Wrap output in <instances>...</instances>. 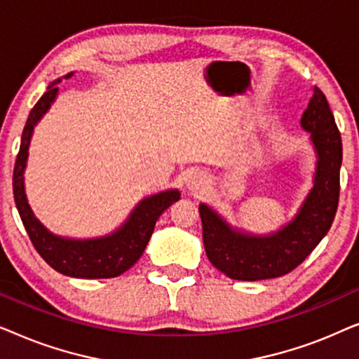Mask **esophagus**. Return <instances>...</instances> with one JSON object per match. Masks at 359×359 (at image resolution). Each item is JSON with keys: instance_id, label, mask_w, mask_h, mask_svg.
Returning <instances> with one entry per match:
<instances>
[{"instance_id": "obj_1", "label": "esophagus", "mask_w": 359, "mask_h": 359, "mask_svg": "<svg viewBox=\"0 0 359 359\" xmlns=\"http://www.w3.org/2000/svg\"><path fill=\"white\" fill-rule=\"evenodd\" d=\"M209 186V178L204 171H196L189 176L188 180V189L193 194H203Z\"/></svg>"}]
</instances>
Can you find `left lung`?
Here are the masks:
<instances>
[{
  "label": "left lung",
  "mask_w": 359,
  "mask_h": 359,
  "mask_svg": "<svg viewBox=\"0 0 359 359\" xmlns=\"http://www.w3.org/2000/svg\"><path fill=\"white\" fill-rule=\"evenodd\" d=\"M301 127L309 134L316 155L312 188L297 212L281 227L257 233L230 224L212 205L199 204L205 255L225 276L238 281L284 276L301 264L330 230L340 194L343 149L335 117L317 86L301 117Z\"/></svg>",
  "instance_id": "8db88e82"
}]
</instances>
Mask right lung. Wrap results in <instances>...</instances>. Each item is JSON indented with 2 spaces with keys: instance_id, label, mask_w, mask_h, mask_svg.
I'll use <instances>...</instances> for the list:
<instances>
[{
  "instance_id": "add662e5",
  "label": "right lung",
  "mask_w": 359,
  "mask_h": 359,
  "mask_svg": "<svg viewBox=\"0 0 359 359\" xmlns=\"http://www.w3.org/2000/svg\"><path fill=\"white\" fill-rule=\"evenodd\" d=\"M73 73L75 72H70L62 78L53 80L27 117L16 165H14V203H16L18 212L21 215V220L34 247L55 271L65 274V276L81 279L116 278L126 273L130 266H134L137 259L142 257L151 233H154L156 220L171 204L180 201L181 193L180 189H165L160 193L145 196L135 204V208L130 210V214L127 215V219L119 227L106 235H100V237H63V235L50 232L37 219L31 204H29L26 183H24L29 149H31L34 129L57 100L58 85L63 80L72 78Z\"/></svg>"
}]
</instances>
